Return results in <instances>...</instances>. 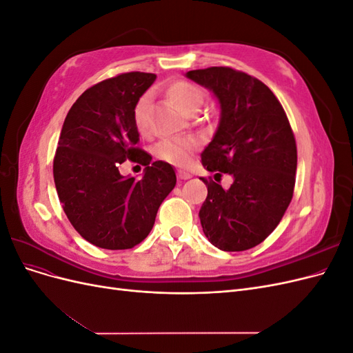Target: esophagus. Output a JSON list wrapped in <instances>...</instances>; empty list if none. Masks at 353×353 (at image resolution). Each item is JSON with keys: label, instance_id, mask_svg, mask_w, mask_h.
<instances>
[{"label": "esophagus", "instance_id": "obj_1", "mask_svg": "<svg viewBox=\"0 0 353 353\" xmlns=\"http://www.w3.org/2000/svg\"><path fill=\"white\" fill-rule=\"evenodd\" d=\"M191 176H193V175H191L190 172H185V170H178V178L179 179H190Z\"/></svg>", "mask_w": 353, "mask_h": 353}]
</instances>
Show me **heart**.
Returning <instances> with one entry per match:
<instances>
[{"label": "heart", "mask_w": 353, "mask_h": 353, "mask_svg": "<svg viewBox=\"0 0 353 353\" xmlns=\"http://www.w3.org/2000/svg\"><path fill=\"white\" fill-rule=\"evenodd\" d=\"M168 97L176 108H179L187 114H194L199 112L200 105L205 99L201 88L196 83L188 81H175L168 87ZM148 108H150V97L143 95L138 99L134 105L132 121L140 134H147L150 130V116H148ZM196 150V143L193 140H184V138H166L154 147V154L160 160L175 165L185 166L193 152Z\"/></svg>", "instance_id": "heart-1"}]
</instances>
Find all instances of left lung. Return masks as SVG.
Instances as JSON below:
<instances>
[{"instance_id":"1","label":"left lung","mask_w":353,"mask_h":353,"mask_svg":"<svg viewBox=\"0 0 353 353\" xmlns=\"http://www.w3.org/2000/svg\"><path fill=\"white\" fill-rule=\"evenodd\" d=\"M185 77L213 92L219 125L201 153L209 172L232 184L201 178L208 187L199 218L208 240L223 252L248 250L279 225L296 181V140L285 112L263 82L231 68L190 70Z\"/></svg>"}]
</instances>
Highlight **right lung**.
Instances as JSON below:
<instances>
[{
	"instance_id": "add662e5",
	"label": "right lung",
	"mask_w": 353,
	"mask_h": 353,
	"mask_svg": "<svg viewBox=\"0 0 353 353\" xmlns=\"http://www.w3.org/2000/svg\"><path fill=\"white\" fill-rule=\"evenodd\" d=\"M154 73L117 74L88 88L63 123L52 165L59 200L81 237L101 249L125 250L152 231L159 206L176 184L174 168L138 147L134 105ZM126 158L145 165L141 180L123 177Z\"/></svg>"
}]
</instances>
